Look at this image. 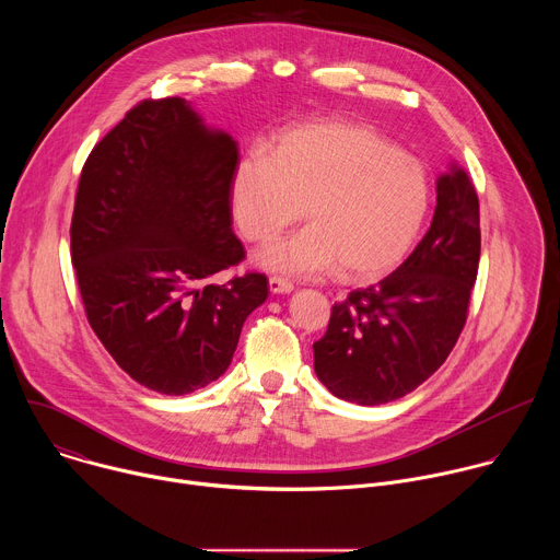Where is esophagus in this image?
<instances>
[{"label": "esophagus", "mask_w": 560, "mask_h": 560, "mask_svg": "<svg viewBox=\"0 0 560 560\" xmlns=\"http://www.w3.org/2000/svg\"><path fill=\"white\" fill-rule=\"evenodd\" d=\"M268 285H270V292H275V294H288V292H292V281H288V279H281V277H270L268 279Z\"/></svg>", "instance_id": "obj_1"}]
</instances>
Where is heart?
I'll return each mask as SVG.
<instances>
[{"mask_svg":"<svg viewBox=\"0 0 560 560\" xmlns=\"http://www.w3.org/2000/svg\"><path fill=\"white\" fill-rule=\"evenodd\" d=\"M428 201L430 182L417 156L343 119L285 128L272 154H246L230 182L232 217L248 242H272L301 214L310 221L259 253L261 266L294 277L337 268L350 281L385 275L410 250Z\"/></svg>","mask_w":560,"mask_h":560,"instance_id":"b5f03b06","label":"heart"}]
</instances>
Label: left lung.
<instances>
[{
	"label": "left lung",
	"mask_w": 560,
	"mask_h": 560,
	"mask_svg": "<svg viewBox=\"0 0 560 560\" xmlns=\"http://www.w3.org/2000/svg\"><path fill=\"white\" fill-rule=\"evenodd\" d=\"M481 259V217L469 177L436 184L432 225L415 253L374 285L332 305L314 341V372L343 401L381 406L430 378L467 322Z\"/></svg>",
	"instance_id": "left-lung-1"
}]
</instances>
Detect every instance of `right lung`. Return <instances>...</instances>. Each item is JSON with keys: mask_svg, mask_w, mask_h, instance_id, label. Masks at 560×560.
<instances>
[{"mask_svg": "<svg viewBox=\"0 0 560 560\" xmlns=\"http://www.w3.org/2000/svg\"><path fill=\"white\" fill-rule=\"evenodd\" d=\"M236 141L182 97L143 100L93 148L79 177L70 259L89 324L117 365L159 394L219 378L261 272L210 281L246 259L232 232Z\"/></svg>", "mask_w": 560, "mask_h": 560, "instance_id": "obj_1", "label": "right lung"}]
</instances>
